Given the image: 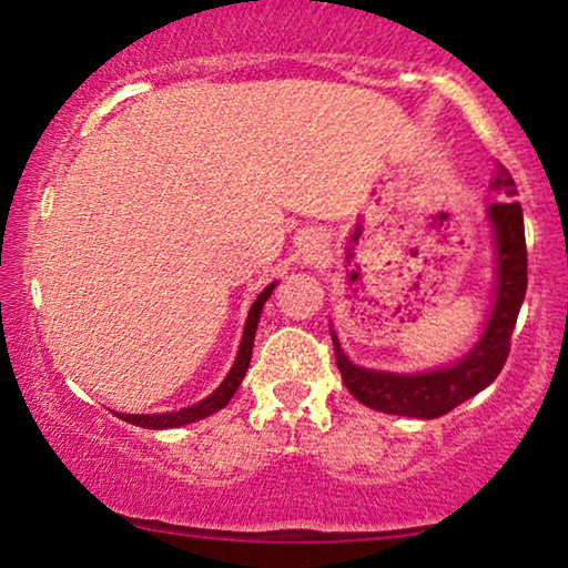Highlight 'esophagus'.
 Returning <instances> with one entry per match:
<instances>
[{
    "mask_svg": "<svg viewBox=\"0 0 568 568\" xmlns=\"http://www.w3.org/2000/svg\"><path fill=\"white\" fill-rule=\"evenodd\" d=\"M302 253H305L307 261H315L317 255H321V245H317V240H313V243H307L305 247H302Z\"/></svg>",
    "mask_w": 568,
    "mask_h": 568,
    "instance_id": "esophagus-1",
    "label": "esophagus"
}]
</instances>
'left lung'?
<instances>
[{"instance_id": "1", "label": "left lung", "mask_w": 568, "mask_h": 568, "mask_svg": "<svg viewBox=\"0 0 568 568\" xmlns=\"http://www.w3.org/2000/svg\"><path fill=\"white\" fill-rule=\"evenodd\" d=\"M494 189L509 196L488 206V222H491L496 240V302L484 336L463 359L434 372H418V375L364 369L348 362L336 331L331 328L341 379L348 393L364 406L395 416L437 418L499 377L509 356V338L527 292V247L523 206L517 199H511L517 196V185L511 181L509 170L501 165L496 170Z\"/></svg>"}]
</instances>
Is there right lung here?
<instances>
[{"instance_id":"right-lung-1","label":"right lung","mask_w":568,"mask_h":568,"mask_svg":"<svg viewBox=\"0 0 568 568\" xmlns=\"http://www.w3.org/2000/svg\"><path fill=\"white\" fill-rule=\"evenodd\" d=\"M276 284H268L266 290L258 294V300L253 302L251 313H247V321H245V331H243V341H240V352H237V359L232 364V369L227 372V377H224V383L216 387V390L204 398L196 406L191 408H183V410H173V414H115L123 422L134 424V426H142V429H173V426H183V424H191V422H199V418H206L212 416L214 410L224 408L230 403L232 395L237 393L240 383H243L245 372H247V364H251V354H253V341H255V328H258V321H261V310L266 305V300L271 297V292H274Z\"/></svg>"}]
</instances>
